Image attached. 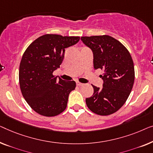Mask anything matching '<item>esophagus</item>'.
Instances as JSON below:
<instances>
[{
    "label": "esophagus",
    "instance_id": "esophagus-1",
    "mask_svg": "<svg viewBox=\"0 0 153 153\" xmlns=\"http://www.w3.org/2000/svg\"><path fill=\"white\" fill-rule=\"evenodd\" d=\"M76 85H77V86H82V85H84V84L83 83H81V82H76Z\"/></svg>",
    "mask_w": 153,
    "mask_h": 153
}]
</instances>
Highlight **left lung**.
Segmentation results:
<instances>
[{
	"label": "left lung",
	"mask_w": 153,
	"mask_h": 153,
	"mask_svg": "<svg viewBox=\"0 0 153 153\" xmlns=\"http://www.w3.org/2000/svg\"><path fill=\"white\" fill-rule=\"evenodd\" d=\"M81 41L92 51L94 70L103 71L100 76L102 88L92 85L94 94L86 98V104L96 114H111L124 105L132 91L134 81L132 57L121 43L110 36H82Z\"/></svg>",
	"instance_id": "left-lung-1"
}]
</instances>
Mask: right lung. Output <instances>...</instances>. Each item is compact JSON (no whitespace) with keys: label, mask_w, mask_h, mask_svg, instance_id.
Segmentation results:
<instances>
[{"label":"right lung","mask_w":153,"mask_h":153,"mask_svg":"<svg viewBox=\"0 0 153 153\" xmlns=\"http://www.w3.org/2000/svg\"><path fill=\"white\" fill-rule=\"evenodd\" d=\"M79 40V36L45 34L34 40L23 53L19 66L21 91L36 113L54 117L65 110L76 82L58 79L53 74L61 65L65 49Z\"/></svg>","instance_id":"right-lung-1"}]
</instances>
